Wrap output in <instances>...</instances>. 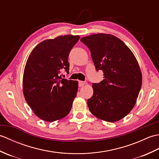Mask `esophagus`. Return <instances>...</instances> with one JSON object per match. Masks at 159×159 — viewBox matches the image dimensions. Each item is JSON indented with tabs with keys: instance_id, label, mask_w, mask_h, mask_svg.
Segmentation results:
<instances>
[{
	"instance_id": "1",
	"label": "esophagus",
	"mask_w": 159,
	"mask_h": 159,
	"mask_svg": "<svg viewBox=\"0 0 159 159\" xmlns=\"http://www.w3.org/2000/svg\"><path fill=\"white\" fill-rule=\"evenodd\" d=\"M86 83V82H85V81H80L79 82V87H82V86H83L84 85H85V84Z\"/></svg>"
}]
</instances>
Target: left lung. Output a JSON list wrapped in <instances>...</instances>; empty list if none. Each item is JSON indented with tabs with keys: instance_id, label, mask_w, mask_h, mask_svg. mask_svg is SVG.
I'll return each mask as SVG.
<instances>
[{
	"instance_id": "8db88e82",
	"label": "left lung",
	"mask_w": 159,
	"mask_h": 159,
	"mask_svg": "<svg viewBox=\"0 0 159 159\" xmlns=\"http://www.w3.org/2000/svg\"><path fill=\"white\" fill-rule=\"evenodd\" d=\"M91 52L97 71L104 79L93 83V93L87 105L94 116L115 122L130 112L139 95L142 75L129 48L113 35L98 33L80 39Z\"/></svg>"
}]
</instances>
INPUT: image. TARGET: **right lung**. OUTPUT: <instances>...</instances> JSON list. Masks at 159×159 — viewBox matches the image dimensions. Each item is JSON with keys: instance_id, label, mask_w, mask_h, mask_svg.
Masks as SVG:
<instances>
[{"instance_id": "obj_1", "label": "right lung", "mask_w": 159, "mask_h": 159, "mask_svg": "<svg viewBox=\"0 0 159 159\" xmlns=\"http://www.w3.org/2000/svg\"><path fill=\"white\" fill-rule=\"evenodd\" d=\"M80 39L67 35L46 39L30 54L23 75V93L37 116L46 121L66 117L76 96L78 81L62 79L69 72L68 56Z\"/></svg>"}]
</instances>
